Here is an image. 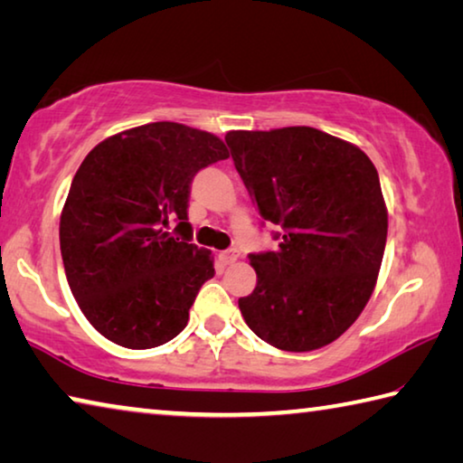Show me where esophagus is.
<instances>
[{"label": "esophagus", "mask_w": 463, "mask_h": 463, "mask_svg": "<svg viewBox=\"0 0 463 463\" xmlns=\"http://www.w3.org/2000/svg\"><path fill=\"white\" fill-rule=\"evenodd\" d=\"M218 257H221V261H222L224 265H232L234 261H237V260H239V257H241V253H239V250H237V249H229V250H222V253H221V255H218Z\"/></svg>", "instance_id": "esophagus-1"}]
</instances>
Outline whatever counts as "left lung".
Returning <instances> with one entry per match:
<instances>
[{
    "label": "left lung",
    "instance_id": "obj_1",
    "mask_svg": "<svg viewBox=\"0 0 463 463\" xmlns=\"http://www.w3.org/2000/svg\"><path fill=\"white\" fill-rule=\"evenodd\" d=\"M276 250L250 253L257 286L239 298L260 339L281 351L333 343L373 292L388 234L380 177L362 148L310 127L224 137Z\"/></svg>",
    "mask_w": 463,
    "mask_h": 463
}]
</instances>
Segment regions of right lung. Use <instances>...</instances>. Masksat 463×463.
Returning a JSON list of instances; mask_svg holds the SVG:
<instances>
[{
    "label": "right lung",
    "mask_w": 463,
    "mask_h": 463,
    "mask_svg": "<svg viewBox=\"0 0 463 463\" xmlns=\"http://www.w3.org/2000/svg\"><path fill=\"white\" fill-rule=\"evenodd\" d=\"M229 156L210 132L151 122L101 140L73 177L59 239L69 288L98 333L151 349L184 331L210 250L187 222L195 174ZM177 222L179 238L166 232Z\"/></svg>",
    "instance_id": "right-lung-1"
}]
</instances>
